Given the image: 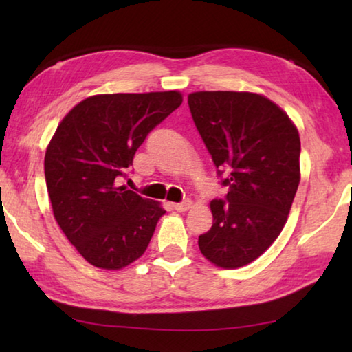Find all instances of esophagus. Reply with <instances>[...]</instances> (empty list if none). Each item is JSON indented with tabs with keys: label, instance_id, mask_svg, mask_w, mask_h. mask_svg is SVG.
<instances>
[{
	"label": "esophagus",
	"instance_id": "obj_1",
	"mask_svg": "<svg viewBox=\"0 0 352 352\" xmlns=\"http://www.w3.org/2000/svg\"><path fill=\"white\" fill-rule=\"evenodd\" d=\"M190 206H192V201H190V200L188 199V200H183V201H180V204H174V210H175V211H178V212H183V211L189 210Z\"/></svg>",
	"mask_w": 352,
	"mask_h": 352
}]
</instances>
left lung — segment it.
<instances>
[{
    "label": "left lung",
    "instance_id": "obj_1",
    "mask_svg": "<svg viewBox=\"0 0 352 352\" xmlns=\"http://www.w3.org/2000/svg\"><path fill=\"white\" fill-rule=\"evenodd\" d=\"M188 104L228 189L211 201L212 226L199 236V248L212 264L237 269L259 258L284 228L300 184V135L261 94L199 91Z\"/></svg>",
    "mask_w": 352,
    "mask_h": 352
}]
</instances>
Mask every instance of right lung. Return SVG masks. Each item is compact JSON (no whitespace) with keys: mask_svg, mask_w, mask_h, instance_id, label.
Returning <instances> with one entry per match:
<instances>
[{"mask_svg":"<svg viewBox=\"0 0 352 352\" xmlns=\"http://www.w3.org/2000/svg\"><path fill=\"white\" fill-rule=\"evenodd\" d=\"M182 102L178 91L98 94L58 124L45 155L47 194L58 226L91 265L118 270L146 252L166 211L116 178Z\"/></svg>","mask_w":352,"mask_h":352,"instance_id":"1","label":"right lung"}]
</instances>
